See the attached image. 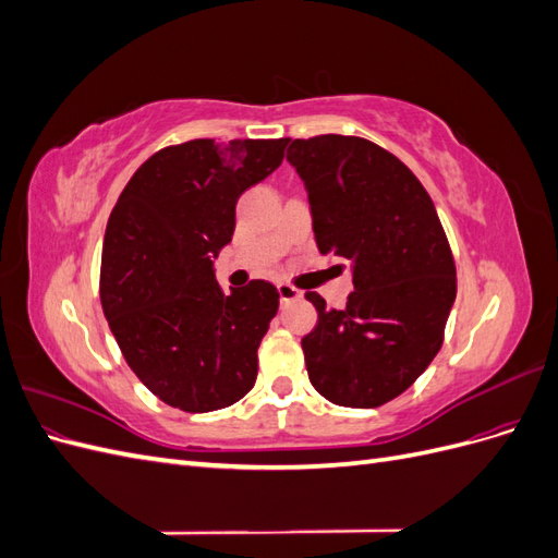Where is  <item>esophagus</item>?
<instances>
[{
	"label": "esophagus",
	"mask_w": 558,
	"mask_h": 558,
	"mask_svg": "<svg viewBox=\"0 0 558 558\" xmlns=\"http://www.w3.org/2000/svg\"><path fill=\"white\" fill-rule=\"evenodd\" d=\"M277 291H279L281 302H293V300L302 298V293L295 289V286H291V283H279Z\"/></svg>",
	"instance_id": "obj_1"
}]
</instances>
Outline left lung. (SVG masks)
Wrapping results in <instances>:
<instances>
[{"instance_id":"1","label":"left lung","mask_w":558,"mask_h":558,"mask_svg":"<svg viewBox=\"0 0 558 558\" xmlns=\"http://www.w3.org/2000/svg\"><path fill=\"white\" fill-rule=\"evenodd\" d=\"M286 160L305 181L318 251L353 267L344 310L305 293L318 312L302 337L310 381L342 408H379L445 340L456 265L440 216L410 167L363 137L293 140Z\"/></svg>"}]
</instances>
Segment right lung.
Instances as JSON below:
<instances>
[{"instance_id": "1", "label": "right lung", "mask_w": 558, "mask_h": 558, "mask_svg": "<svg viewBox=\"0 0 558 558\" xmlns=\"http://www.w3.org/2000/svg\"><path fill=\"white\" fill-rule=\"evenodd\" d=\"M289 140H193L160 148L109 216L99 298L132 373L170 408L202 414L244 398L279 291L253 279L223 293L214 258L234 205L272 174Z\"/></svg>"}]
</instances>
